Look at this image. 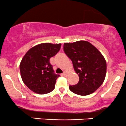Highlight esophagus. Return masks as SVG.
<instances>
[{
    "instance_id": "esophagus-1",
    "label": "esophagus",
    "mask_w": 126,
    "mask_h": 126,
    "mask_svg": "<svg viewBox=\"0 0 126 126\" xmlns=\"http://www.w3.org/2000/svg\"><path fill=\"white\" fill-rule=\"evenodd\" d=\"M63 76H64V77H66V76L67 75V72H66V71L63 72Z\"/></svg>"
}]
</instances>
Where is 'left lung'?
Returning <instances> with one entry per match:
<instances>
[{"mask_svg":"<svg viewBox=\"0 0 126 126\" xmlns=\"http://www.w3.org/2000/svg\"><path fill=\"white\" fill-rule=\"evenodd\" d=\"M63 49L79 78L78 84L70 85V90L81 96L94 92L103 84L106 76V62L101 52L85 41L64 43Z\"/></svg>","mask_w":126,"mask_h":126,"instance_id":"1","label":"left lung"}]
</instances>
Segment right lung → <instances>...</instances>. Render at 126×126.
Wrapping results in <instances>:
<instances>
[{"instance_id": "add662e5", "label": "right lung", "mask_w": 126, "mask_h": 126, "mask_svg": "<svg viewBox=\"0 0 126 126\" xmlns=\"http://www.w3.org/2000/svg\"><path fill=\"white\" fill-rule=\"evenodd\" d=\"M60 47L61 44L43 43L30 48L23 57L20 64L21 77L32 92L44 94L54 89L60 75L54 73L49 59L59 51Z\"/></svg>"}]
</instances>
